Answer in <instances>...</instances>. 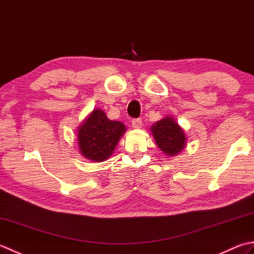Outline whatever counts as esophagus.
<instances>
[{"label": "esophagus", "instance_id": "obj_1", "mask_svg": "<svg viewBox=\"0 0 254 254\" xmlns=\"http://www.w3.org/2000/svg\"><path fill=\"white\" fill-rule=\"evenodd\" d=\"M131 123H132V127H134V128H139L142 127V120L141 119H133V120L131 121Z\"/></svg>", "mask_w": 254, "mask_h": 254}]
</instances>
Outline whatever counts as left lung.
Returning <instances> with one entry per match:
<instances>
[{
	"mask_svg": "<svg viewBox=\"0 0 254 254\" xmlns=\"http://www.w3.org/2000/svg\"><path fill=\"white\" fill-rule=\"evenodd\" d=\"M154 139L160 150L168 155L176 156L186 147L187 137L181 127L174 118L166 117L150 127Z\"/></svg>",
	"mask_w": 254,
	"mask_h": 254,
	"instance_id": "1",
	"label": "left lung"
}]
</instances>
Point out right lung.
Wrapping results in <instances>:
<instances>
[{"label":"right lung","mask_w":254,"mask_h":254,"mask_svg":"<svg viewBox=\"0 0 254 254\" xmlns=\"http://www.w3.org/2000/svg\"><path fill=\"white\" fill-rule=\"evenodd\" d=\"M126 130L122 122L111 121L104 111L95 109L78 127L79 152L89 160L104 161L112 155Z\"/></svg>","instance_id":"add662e5"}]
</instances>
